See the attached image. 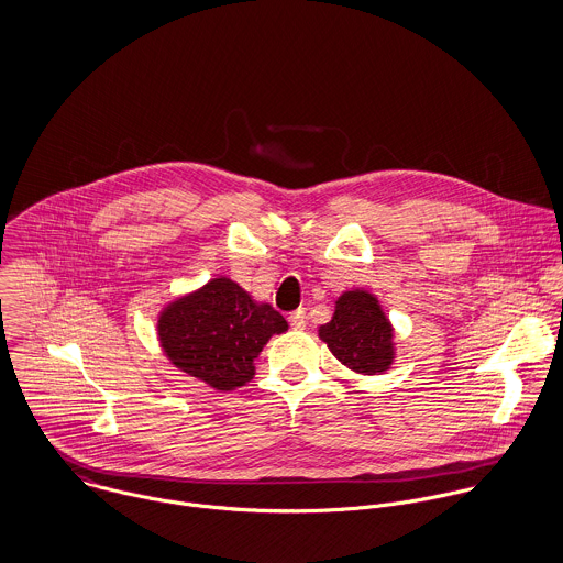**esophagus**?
Here are the masks:
<instances>
[{
  "label": "esophagus",
  "mask_w": 563,
  "mask_h": 563,
  "mask_svg": "<svg viewBox=\"0 0 563 563\" xmlns=\"http://www.w3.org/2000/svg\"><path fill=\"white\" fill-rule=\"evenodd\" d=\"M288 321H290V327H292V329H297V331L306 329V310H297V312H292Z\"/></svg>",
  "instance_id": "esophagus-1"
}]
</instances>
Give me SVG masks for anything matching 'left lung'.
Segmentation results:
<instances>
[{
    "label": "left lung",
    "instance_id": "left-lung-1",
    "mask_svg": "<svg viewBox=\"0 0 563 563\" xmlns=\"http://www.w3.org/2000/svg\"><path fill=\"white\" fill-rule=\"evenodd\" d=\"M319 338L338 362L357 375H382L397 357L395 324L379 297L366 288H351L338 297L331 321L319 327Z\"/></svg>",
    "mask_w": 563,
    "mask_h": 563
}]
</instances>
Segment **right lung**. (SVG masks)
Segmentation results:
<instances>
[{"label":"right lung","mask_w":563,"mask_h":563,"mask_svg":"<svg viewBox=\"0 0 563 563\" xmlns=\"http://www.w3.org/2000/svg\"><path fill=\"white\" fill-rule=\"evenodd\" d=\"M288 331L286 319L257 303L230 277L168 301L158 314L166 360L214 390L232 393L255 375V357L273 335Z\"/></svg>","instance_id":"right-lung-1"}]
</instances>
